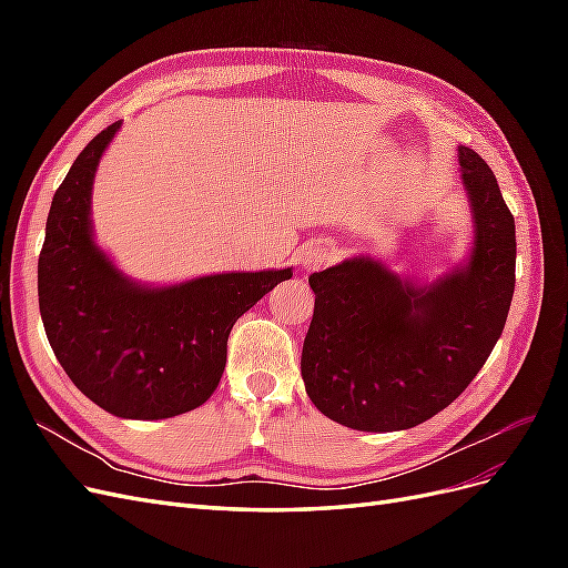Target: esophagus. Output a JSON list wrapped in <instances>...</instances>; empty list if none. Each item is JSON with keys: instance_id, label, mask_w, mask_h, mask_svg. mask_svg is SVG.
<instances>
[{"instance_id": "34e87169", "label": "esophagus", "mask_w": 568, "mask_h": 568, "mask_svg": "<svg viewBox=\"0 0 568 568\" xmlns=\"http://www.w3.org/2000/svg\"><path fill=\"white\" fill-rule=\"evenodd\" d=\"M329 257H332V253L326 251V246H322V244H311V246L301 248V265L305 270L322 267V265L329 263Z\"/></svg>"}]
</instances>
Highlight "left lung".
<instances>
[{
	"label": "left lung",
	"instance_id": "obj_1",
	"mask_svg": "<svg viewBox=\"0 0 568 568\" xmlns=\"http://www.w3.org/2000/svg\"><path fill=\"white\" fill-rule=\"evenodd\" d=\"M474 242L434 282L353 255L311 274L315 315L301 374L313 405L355 432H403L471 384L500 338L514 294V217L488 163L457 146Z\"/></svg>",
	"mask_w": 568,
	"mask_h": 568
}]
</instances>
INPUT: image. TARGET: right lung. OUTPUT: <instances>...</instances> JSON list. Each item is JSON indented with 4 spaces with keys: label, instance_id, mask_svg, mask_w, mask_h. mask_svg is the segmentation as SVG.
<instances>
[{
    "label": "right lung",
    "instance_id": "obj_1",
    "mask_svg": "<svg viewBox=\"0 0 568 568\" xmlns=\"http://www.w3.org/2000/svg\"><path fill=\"white\" fill-rule=\"evenodd\" d=\"M120 120L82 149L51 199L38 263L49 346L92 403L123 419H170L211 398L234 322L294 270L134 282L94 242L92 186Z\"/></svg>",
    "mask_w": 568,
    "mask_h": 568
}]
</instances>
